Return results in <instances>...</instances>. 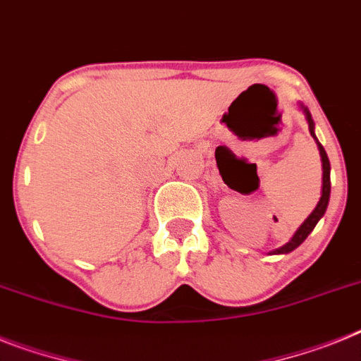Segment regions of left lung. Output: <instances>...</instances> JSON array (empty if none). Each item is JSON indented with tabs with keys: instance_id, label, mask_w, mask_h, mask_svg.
<instances>
[{
	"instance_id": "1",
	"label": "left lung",
	"mask_w": 361,
	"mask_h": 361,
	"mask_svg": "<svg viewBox=\"0 0 361 361\" xmlns=\"http://www.w3.org/2000/svg\"><path fill=\"white\" fill-rule=\"evenodd\" d=\"M302 114H305V117H307V123H308V130H310V135L314 139H316L317 143V148H319V156H321V165H323V187H321V198L319 202H317L316 209L312 211L310 216L305 220V222L301 224V227H299L298 231L293 233L292 240L286 242L283 247H279V250L271 251V253H279V255H283V253H290V251H293L298 246H301L302 242H305V238L310 235L312 231H314V227H316V224L319 222L321 216L325 214L326 211V205H329V200H330V161H329V156H326L325 148H323V145L317 141L316 137V132H314V121H312V115L310 111H308V108H305V106H301Z\"/></svg>"
}]
</instances>
